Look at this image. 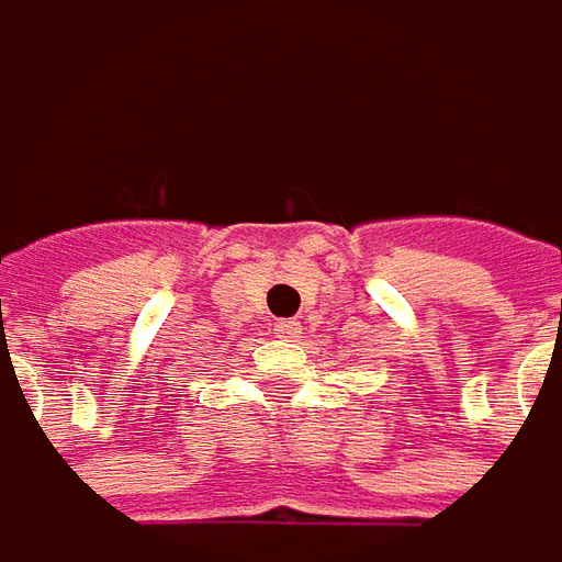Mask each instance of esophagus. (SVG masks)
<instances>
[{
  "label": "esophagus",
  "instance_id": "34e87169",
  "mask_svg": "<svg viewBox=\"0 0 562 562\" xmlns=\"http://www.w3.org/2000/svg\"><path fill=\"white\" fill-rule=\"evenodd\" d=\"M273 329H277V336H280V339H295V336H299V319H277V326H273Z\"/></svg>",
  "mask_w": 562,
  "mask_h": 562
}]
</instances>
